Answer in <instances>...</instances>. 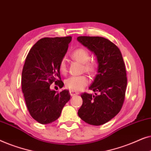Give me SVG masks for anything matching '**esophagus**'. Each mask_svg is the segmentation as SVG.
Here are the masks:
<instances>
[{"label": "esophagus", "instance_id": "34e87169", "mask_svg": "<svg viewBox=\"0 0 151 151\" xmlns=\"http://www.w3.org/2000/svg\"><path fill=\"white\" fill-rule=\"evenodd\" d=\"M69 93H70V95H71V96H76V95L79 94V93L76 92V91H69Z\"/></svg>", "mask_w": 151, "mask_h": 151}]
</instances>
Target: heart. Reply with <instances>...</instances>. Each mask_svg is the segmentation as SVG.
Listing matches in <instances>:
<instances>
[{
	"mask_svg": "<svg viewBox=\"0 0 151 151\" xmlns=\"http://www.w3.org/2000/svg\"><path fill=\"white\" fill-rule=\"evenodd\" d=\"M72 58L79 63L83 64V71L90 75H94L97 71V64L94 61H89V52L84 48L76 49L72 53ZM59 71L61 74L65 75L67 72V63L65 58L61 60L59 64ZM88 83V78L86 76H71L65 80V84L71 91H80Z\"/></svg>",
	"mask_w": 151,
	"mask_h": 151,
	"instance_id": "b5f03b06",
	"label": "heart"
}]
</instances>
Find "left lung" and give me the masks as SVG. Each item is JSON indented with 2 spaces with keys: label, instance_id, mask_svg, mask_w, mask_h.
<instances>
[{
  "label": "left lung",
  "instance_id": "1",
  "mask_svg": "<svg viewBox=\"0 0 151 151\" xmlns=\"http://www.w3.org/2000/svg\"><path fill=\"white\" fill-rule=\"evenodd\" d=\"M77 40L97 58L98 71L88 88L99 93L81 95L78 116L91 125L104 124L120 111L124 100L127 78L122 55L116 45L103 37L79 36Z\"/></svg>",
  "mask_w": 151,
  "mask_h": 151
}]
</instances>
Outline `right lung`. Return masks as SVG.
<instances>
[{"label":"right lung","instance_id":"add662e5","mask_svg":"<svg viewBox=\"0 0 151 151\" xmlns=\"http://www.w3.org/2000/svg\"><path fill=\"white\" fill-rule=\"evenodd\" d=\"M71 36L44 38L30 49L22 72V91L31 116L42 124L56 120L68 101V90H51L53 82L63 88L59 64L67 53Z\"/></svg>","mask_w":151,"mask_h":151}]
</instances>
